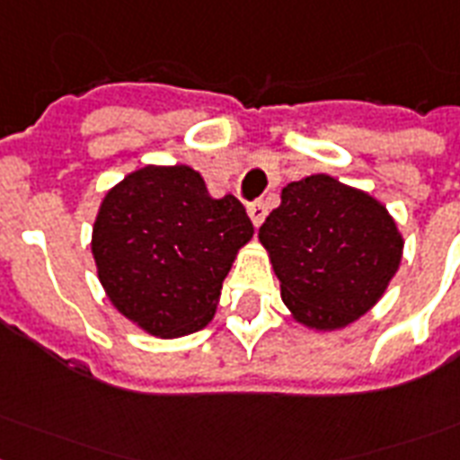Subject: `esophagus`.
Returning a JSON list of instances; mask_svg holds the SVG:
<instances>
[{"instance_id":"34e87169","label":"esophagus","mask_w":460,"mask_h":460,"mask_svg":"<svg viewBox=\"0 0 460 460\" xmlns=\"http://www.w3.org/2000/svg\"><path fill=\"white\" fill-rule=\"evenodd\" d=\"M248 217L252 219V224L255 226H260V224L265 222V217H267V205L262 200H255L248 205Z\"/></svg>"}]
</instances>
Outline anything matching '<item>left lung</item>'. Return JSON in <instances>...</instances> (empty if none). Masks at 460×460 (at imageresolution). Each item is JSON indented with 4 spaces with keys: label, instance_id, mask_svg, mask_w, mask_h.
Wrapping results in <instances>:
<instances>
[{
    "label": "left lung",
    "instance_id": "8db88e82",
    "mask_svg": "<svg viewBox=\"0 0 460 460\" xmlns=\"http://www.w3.org/2000/svg\"><path fill=\"white\" fill-rule=\"evenodd\" d=\"M281 298L307 327L339 329L365 314L399 270L403 238L372 195L327 173L294 181L260 226Z\"/></svg>",
    "mask_w": 460,
    "mask_h": 460
}]
</instances>
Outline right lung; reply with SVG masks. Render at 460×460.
Masks as SVG:
<instances>
[{"instance_id":"add662e5","label":"right lung","mask_w":460,"mask_h":460,"mask_svg":"<svg viewBox=\"0 0 460 460\" xmlns=\"http://www.w3.org/2000/svg\"><path fill=\"white\" fill-rule=\"evenodd\" d=\"M251 236L234 195L209 198L186 164L146 166L102 200L93 255L119 313L155 336H181L212 320L224 277Z\"/></svg>"}]
</instances>
